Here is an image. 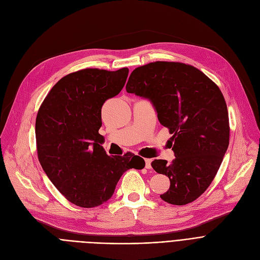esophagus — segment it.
I'll list each match as a JSON object with an SVG mask.
<instances>
[{"label":"esophagus","instance_id":"esophagus-1","mask_svg":"<svg viewBox=\"0 0 260 260\" xmlns=\"http://www.w3.org/2000/svg\"><path fill=\"white\" fill-rule=\"evenodd\" d=\"M145 160V168L146 169H152V159H144Z\"/></svg>","mask_w":260,"mask_h":260}]
</instances>
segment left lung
I'll list each match as a JSON object with an SVG mask.
<instances>
[{"instance_id": "left-lung-1", "label": "left lung", "mask_w": 260, "mask_h": 260, "mask_svg": "<svg viewBox=\"0 0 260 260\" xmlns=\"http://www.w3.org/2000/svg\"><path fill=\"white\" fill-rule=\"evenodd\" d=\"M126 91L151 101L160 124L173 134V162H152L171 181L161 199L176 206L196 200L212 183L229 146L228 108L219 87L194 66L158 61L133 71Z\"/></svg>"}]
</instances>
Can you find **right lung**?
Listing matches in <instances>:
<instances>
[{"label":"right lung","instance_id":"obj_1","mask_svg":"<svg viewBox=\"0 0 260 260\" xmlns=\"http://www.w3.org/2000/svg\"><path fill=\"white\" fill-rule=\"evenodd\" d=\"M127 76L126 67L116 72L86 68L67 75L50 89L38 112L39 161L52 184L78 207L106 202L123 173L145 166L132 153L108 156L101 145L102 105L121 91Z\"/></svg>","mask_w":260,"mask_h":260}]
</instances>
